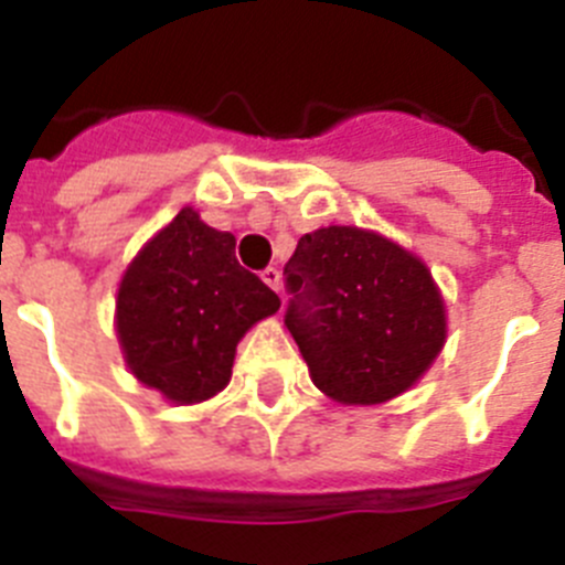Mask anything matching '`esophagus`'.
<instances>
[{
  "instance_id": "34e87169",
  "label": "esophagus",
  "mask_w": 565,
  "mask_h": 565,
  "mask_svg": "<svg viewBox=\"0 0 565 565\" xmlns=\"http://www.w3.org/2000/svg\"><path fill=\"white\" fill-rule=\"evenodd\" d=\"M259 277H263V282H266L271 291H279V286H282V274H279V268H266Z\"/></svg>"
}]
</instances>
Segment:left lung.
Listing matches in <instances>:
<instances>
[{"label":"left lung","mask_w":565,"mask_h":565,"mask_svg":"<svg viewBox=\"0 0 565 565\" xmlns=\"http://www.w3.org/2000/svg\"><path fill=\"white\" fill-rule=\"evenodd\" d=\"M286 328L313 384L342 404H382L424 376L447 339L422 259L376 232L328 226L286 263Z\"/></svg>","instance_id":"8db88e82"}]
</instances>
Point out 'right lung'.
Instances as JSON below:
<instances>
[{"mask_svg": "<svg viewBox=\"0 0 565 565\" xmlns=\"http://www.w3.org/2000/svg\"><path fill=\"white\" fill-rule=\"evenodd\" d=\"M277 308V294L234 257V234L186 206L124 271L115 328L138 382L194 404L226 387L243 333Z\"/></svg>", "mask_w": 565, "mask_h": 565, "instance_id": "add662e5", "label": "right lung"}]
</instances>
